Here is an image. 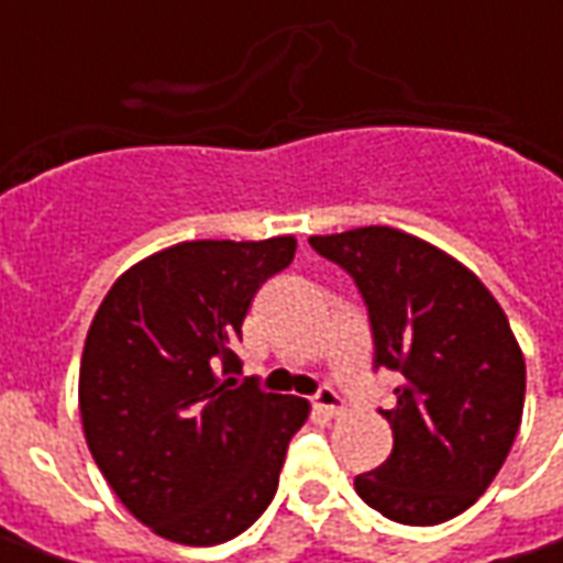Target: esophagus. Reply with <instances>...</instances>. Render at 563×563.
I'll return each instance as SVG.
<instances>
[{"mask_svg": "<svg viewBox=\"0 0 563 563\" xmlns=\"http://www.w3.org/2000/svg\"><path fill=\"white\" fill-rule=\"evenodd\" d=\"M313 410L331 419V416H338L343 410V398L338 395V391L331 389V386H322V389L313 395Z\"/></svg>", "mask_w": 563, "mask_h": 563, "instance_id": "obj_1", "label": "esophagus"}]
</instances>
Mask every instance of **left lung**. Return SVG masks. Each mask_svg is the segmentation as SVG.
Wrapping results in <instances>:
<instances>
[{"label": "left lung", "instance_id": "1", "mask_svg": "<svg viewBox=\"0 0 563 563\" xmlns=\"http://www.w3.org/2000/svg\"><path fill=\"white\" fill-rule=\"evenodd\" d=\"M353 277L367 307L374 371L398 377L391 455L355 476L367 507L440 525L476 504L519 434L525 358L507 313L476 274L389 225L310 238Z\"/></svg>", "mask_w": 563, "mask_h": 563}]
</instances>
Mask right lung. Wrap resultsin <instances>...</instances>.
<instances>
[{
    "mask_svg": "<svg viewBox=\"0 0 563 563\" xmlns=\"http://www.w3.org/2000/svg\"><path fill=\"white\" fill-rule=\"evenodd\" d=\"M292 234L186 241L104 295L80 358V419L99 471L147 528L186 545L244 533L268 509L307 401L241 377L258 286L289 268Z\"/></svg>",
    "mask_w": 563,
    "mask_h": 563,
    "instance_id": "right-lung-1",
    "label": "right lung"
}]
</instances>
